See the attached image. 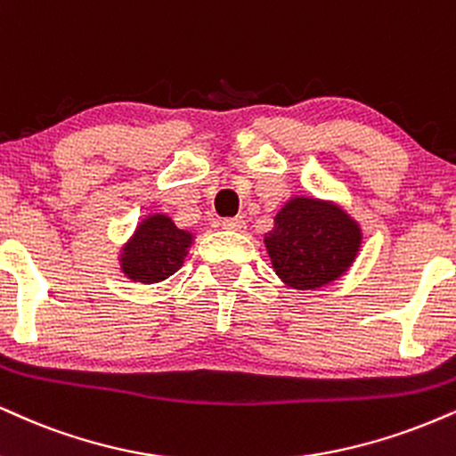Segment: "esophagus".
Listing matches in <instances>:
<instances>
[{"mask_svg":"<svg viewBox=\"0 0 456 456\" xmlns=\"http://www.w3.org/2000/svg\"><path fill=\"white\" fill-rule=\"evenodd\" d=\"M223 229H229V232H244V229H246L244 216L224 218V221H223Z\"/></svg>","mask_w":456,"mask_h":456,"instance_id":"esophagus-1","label":"esophagus"}]
</instances>
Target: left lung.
I'll use <instances>...</instances> for the list:
<instances>
[{
    "mask_svg": "<svg viewBox=\"0 0 456 456\" xmlns=\"http://www.w3.org/2000/svg\"><path fill=\"white\" fill-rule=\"evenodd\" d=\"M359 223L333 201L290 197L273 216L265 248L278 278L297 290H316L342 278L361 250Z\"/></svg>",
    "mask_w": 456,
    "mask_h": 456,
    "instance_id": "obj_1",
    "label": "left lung"
}]
</instances>
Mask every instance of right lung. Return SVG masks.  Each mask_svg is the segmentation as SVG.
Here are the masks:
<instances>
[{
  "label": "right lung",
  "mask_w": 456,
  "mask_h": 456,
  "mask_svg": "<svg viewBox=\"0 0 456 456\" xmlns=\"http://www.w3.org/2000/svg\"><path fill=\"white\" fill-rule=\"evenodd\" d=\"M193 233L178 229L166 214H148L120 248V272L134 282L155 284L183 267Z\"/></svg>",
  "instance_id": "1"
}]
</instances>
